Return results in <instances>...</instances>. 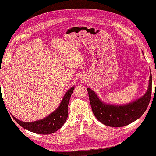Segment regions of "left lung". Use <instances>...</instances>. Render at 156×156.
Returning a JSON list of instances; mask_svg holds the SVG:
<instances>
[{
    "instance_id": "left-lung-1",
    "label": "left lung",
    "mask_w": 156,
    "mask_h": 156,
    "mask_svg": "<svg viewBox=\"0 0 156 156\" xmlns=\"http://www.w3.org/2000/svg\"><path fill=\"white\" fill-rule=\"evenodd\" d=\"M152 77L145 94L136 101L124 105H115L101 101L95 92L88 88L89 100L94 116L102 124L112 127L127 125L140 118L148 107L151 94Z\"/></svg>"
}]
</instances>
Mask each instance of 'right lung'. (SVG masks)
I'll use <instances>...</instances> for the list:
<instances>
[{"instance_id":"obj_1","label":"right lung","mask_w":156,"mask_h":156,"mask_svg":"<svg viewBox=\"0 0 156 156\" xmlns=\"http://www.w3.org/2000/svg\"><path fill=\"white\" fill-rule=\"evenodd\" d=\"M74 87H72L66 92L59 107L44 119L34 122H23L12 115L16 122L27 130L35 133L48 135L54 133L60 129L64 124L68 116V103L69 98L74 91Z\"/></svg>"}]
</instances>
